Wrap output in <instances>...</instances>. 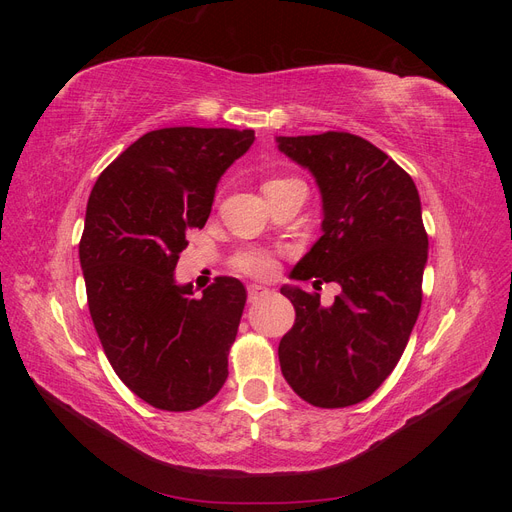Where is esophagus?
Wrapping results in <instances>:
<instances>
[{
    "label": "esophagus",
    "instance_id": "34e87169",
    "mask_svg": "<svg viewBox=\"0 0 512 512\" xmlns=\"http://www.w3.org/2000/svg\"><path fill=\"white\" fill-rule=\"evenodd\" d=\"M267 294H269V288H267V286H260V284L247 286V299H250V303L260 301L262 297H267Z\"/></svg>",
    "mask_w": 512,
    "mask_h": 512
}]
</instances>
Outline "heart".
<instances>
[{"instance_id": "1", "label": "heart", "mask_w": 512, "mask_h": 512, "mask_svg": "<svg viewBox=\"0 0 512 512\" xmlns=\"http://www.w3.org/2000/svg\"><path fill=\"white\" fill-rule=\"evenodd\" d=\"M288 181H294V179H288V177L267 179L265 185H262V190L267 192V190L277 188V185L288 183ZM230 265H232V269L243 273V275L271 277L277 271V258L269 250H260V247H247V250H241V252H237L235 256H232Z\"/></svg>"}]
</instances>
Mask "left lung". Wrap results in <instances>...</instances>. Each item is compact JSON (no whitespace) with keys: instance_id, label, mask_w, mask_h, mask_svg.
Returning <instances> with one entry per match:
<instances>
[{"instance_id":"1","label":"left lung","mask_w":512,"mask_h":512,"mask_svg":"<svg viewBox=\"0 0 512 512\" xmlns=\"http://www.w3.org/2000/svg\"><path fill=\"white\" fill-rule=\"evenodd\" d=\"M277 147L312 170L324 209L322 237L290 277L342 286L331 307L282 288L297 314L277 350L282 374L307 404L348 408L391 376L421 312V198L404 168L356 134L280 136Z\"/></svg>"}]
</instances>
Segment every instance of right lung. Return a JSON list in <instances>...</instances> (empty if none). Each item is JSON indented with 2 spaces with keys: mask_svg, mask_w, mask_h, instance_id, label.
<instances>
[{
  "mask_svg": "<svg viewBox=\"0 0 512 512\" xmlns=\"http://www.w3.org/2000/svg\"><path fill=\"white\" fill-rule=\"evenodd\" d=\"M254 138L230 128L147 132L89 194L79 243L89 314L119 380L158 410L205 406L228 378L245 286L220 275L194 297L173 271L224 170Z\"/></svg>",
  "mask_w": 512,
  "mask_h": 512,
  "instance_id": "obj_1",
  "label": "right lung"
}]
</instances>
